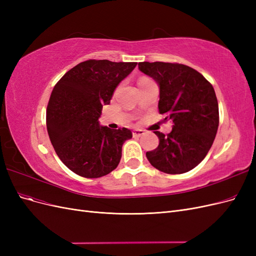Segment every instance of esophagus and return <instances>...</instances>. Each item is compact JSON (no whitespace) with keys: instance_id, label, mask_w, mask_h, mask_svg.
<instances>
[{"instance_id":"34e87169","label":"esophagus","mask_w":256,"mask_h":256,"mask_svg":"<svg viewBox=\"0 0 256 256\" xmlns=\"http://www.w3.org/2000/svg\"><path fill=\"white\" fill-rule=\"evenodd\" d=\"M144 134H145L144 130H142V129H134V130L132 131L134 136H143Z\"/></svg>"}]
</instances>
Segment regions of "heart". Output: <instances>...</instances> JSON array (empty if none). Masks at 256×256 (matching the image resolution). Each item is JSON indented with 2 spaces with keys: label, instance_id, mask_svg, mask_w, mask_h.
I'll return each mask as SVG.
<instances>
[{
  "label": "heart",
  "instance_id": "heart-1",
  "mask_svg": "<svg viewBox=\"0 0 256 256\" xmlns=\"http://www.w3.org/2000/svg\"><path fill=\"white\" fill-rule=\"evenodd\" d=\"M142 80H143V79H142Z\"/></svg>",
  "mask_w": 256,
  "mask_h": 256
}]
</instances>
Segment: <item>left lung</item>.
<instances>
[{"instance_id":"left-lung-1","label":"left lung","mask_w":256,"mask_h":256,"mask_svg":"<svg viewBox=\"0 0 256 256\" xmlns=\"http://www.w3.org/2000/svg\"><path fill=\"white\" fill-rule=\"evenodd\" d=\"M138 69L159 85V113L172 120L168 136L156 150L146 152L150 164L166 174L191 171L210 150L219 126L218 100L212 85L189 66L164 62H141Z\"/></svg>"}]
</instances>
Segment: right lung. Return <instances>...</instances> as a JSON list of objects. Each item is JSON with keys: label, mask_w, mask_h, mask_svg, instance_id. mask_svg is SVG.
<instances>
[{"label": "right lung", "mask_w": 256, "mask_h": 256, "mask_svg": "<svg viewBox=\"0 0 256 256\" xmlns=\"http://www.w3.org/2000/svg\"><path fill=\"white\" fill-rule=\"evenodd\" d=\"M136 66V62L88 60L54 86L47 106L48 134L58 158L74 173L98 178L118 168L122 144L132 132L100 126L98 118L116 86Z\"/></svg>", "instance_id": "add662e5"}]
</instances>
